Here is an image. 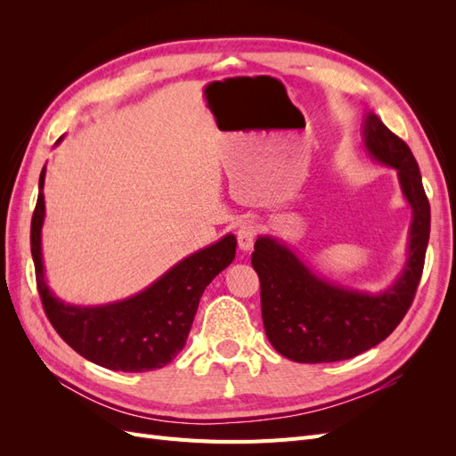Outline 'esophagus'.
Listing matches in <instances>:
<instances>
[{
    "mask_svg": "<svg viewBox=\"0 0 456 456\" xmlns=\"http://www.w3.org/2000/svg\"><path fill=\"white\" fill-rule=\"evenodd\" d=\"M255 236H256V226L253 220H243L238 230V245L241 251H251L255 245Z\"/></svg>",
    "mask_w": 456,
    "mask_h": 456,
    "instance_id": "1",
    "label": "esophagus"
}]
</instances>
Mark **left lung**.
<instances>
[{"mask_svg":"<svg viewBox=\"0 0 456 456\" xmlns=\"http://www.w3.org/2000/svg\"><path fill=\"white\" fill-rule=\"evenodd\" d=\"M363 144L372 159L397 171L402 194L411 205L407 262L392 285L367 293L322 278L280 240L258 236L251 265L260 280L266 337L297 363L342 362L377 346L403 320L420 281L430 240V203L419 163L372 112L363 119Z\"/></svg>","mask_w":456,"mask_h":456,"instance_id":"8db88e82","label":"left lung"}]
</instances>
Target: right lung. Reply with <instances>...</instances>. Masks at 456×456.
<instances>
[{"label":"right lung","mask_w":456,"mask_h":456,"mask_svg":"<svg viewBox=\"0 0 456 456\" xmlns=\"http://www.w3.org/2000/svg\"><path fill=\"white\" fill-rule=\"evenodd\" d=\"M62 141V136L57 144ZM45 167L39 175V196L32 216L30 247L37 291L54 330L86 360L123 372H144L171 363L184 348L200 298L215 275L232 265L236 238L191 253L129 298L101 306L68 305L54 297L45 281L41 228L45 218Z\"/></svg>","instance_id":"obj_1"}]
</instances>
